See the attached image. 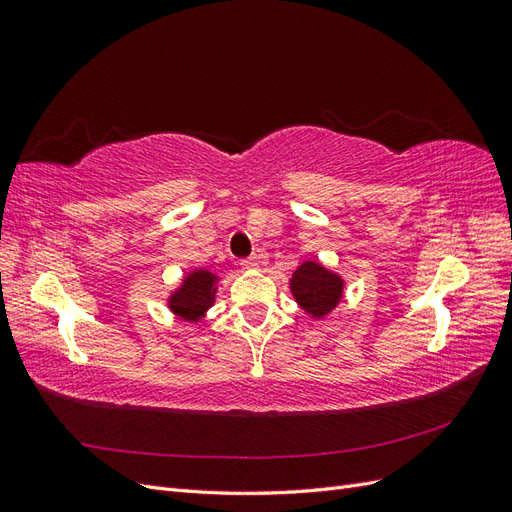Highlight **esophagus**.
Listing matches in <instances>:
<instances>
[{
    "instance_id": "34e87169",
    "label": "esophagus",
    "mask_w": 512,
    "mask_h": 512,
    "mask_svg": "<svg viewBox=\"0 0 512 512\" xmlns=\"http://www.w3.org/2000/svg\"><path fill=\"white\" fill-rule=\"evenodd\" d=\"M241 269H245V271L258 269V260H256V258H245V260H241Z\"/></svg>"
}]
</instances>
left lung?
Returning <instances> with one entry per match:
<instances>
[{"label": "left lung", "instance_id": "left-lung-1", "mask_svg": "<svg viewBox=\"0 0 512 512\" xmlns=\"http://www.w3.org/2000/svg\"><path fill=\"white\" fill-rule=\"evenodd\" d=\"M344 277L318 260H303L290 277V292L303 312L320 320L331 314L344 297Z\"/></svg>", "mask_w": 512, "mask_h": 512}]
</instances>
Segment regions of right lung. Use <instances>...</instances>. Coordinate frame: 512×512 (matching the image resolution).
<instances>
[{
	"instance_id": "add662e5",
	"label": "right lung",
	"mask_w": 512,
	"mask_h": 512,
	"mask_svg": "<svg viewBox=\"0 0 512 512\" xmlns=\"http://www.w3.org/2000/svg\"><path fill=\"white\" fill-rule=\"evenodd\" d=\"M218 282L220 275H215L209 269H194L185 273L181 284L168 294V309L173 316L185 322H200L215 303Z\"/></svg>"
}]
</instances>
